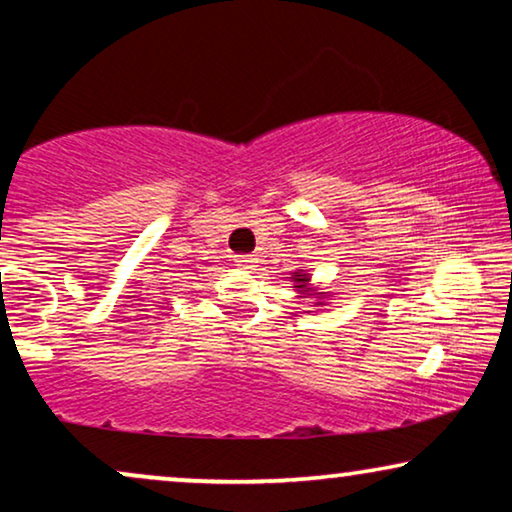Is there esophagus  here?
I'll return each instance as SVG.
<instances>
[{
	"instance_id": "esophagus-1",
	"label": "esophagus",
	"mask_w": 512,
	"mask_h": 512,
	"mask_svg": "<svg viewBox=\"0 0 512 512\" xmlns=\"http://www.w3.org/2000/svg\"><path fill=\"white\" fill-rule=\"evenodd\" d=\"M235 263L242 265V268H251L256 263L254 256H235Z\"/></svg>"
}]
</instances>
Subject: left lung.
I'll list each match as a JSON object with an SVG mask.
<instances>
[{"mask_svg": "<svg viewBox=\"0 0 512 512\" xmlns=\"http://www.w3.org/2000/svg\"><path fill=\"white\" fill-rule=\"evenodd\" d=\"M293 282H296V289H305L307 282H310V277H307L305 272H293Z\"/></svg>", "mask_w": 512, "mask_h": 512, "instance_id": "obj_1", "label": "left lung"}]
</instances>
